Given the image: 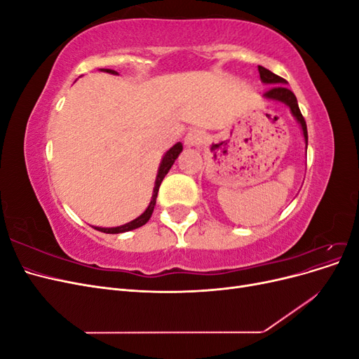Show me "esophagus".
Listing matches in <instances>:
<instances>
[{
	"label": "esophagus",
	"instance_id": "34e87169",
	"mask_svg": "<svg viewBox=\"0 0 359 359\" xmlns=\"http://www.w3.org/2000/svg\"><path fill=\"white\" fill-rule=\"evenodd\" d=\"M203 139H205V133L202 132V130L193 128L186 135V137H184V144H186L187 147H196L203 142Z\"/></svg>",
	"mask_w": 359,
	"mask_h": 359
}]
</instances>
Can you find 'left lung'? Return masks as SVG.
<instances>
[{"label":"left lung","mask_w":359,"mask_h":359,"mask_svg":"<svg viewBox=\"0 0 359 359\" xmlns=\"http://www.w3.org/2000/svg\"><path fill=\"white\" fill-rule=\"evenodd\" d=\"M259 74H260V79H262V82L265 83H269L273 85L271 88L264 94L266 99H271V100H278V102H283L286 103L290 111L293 114V116H295L301 127H302V132H304V137H306V144L309 140V135H307V124H306V119H304L301 111H299V106H298V102H297V97L295 94H293L287 86H286V81L283 78H280V76L274 74L273 72H269L268 69L259 66Z\"/></svg>","instance_id":"8db88e82"}]
</instances>
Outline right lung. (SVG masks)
<instances>
[{"mask_svg":"<svg viewBox=\"0 0 359 359\" xmlns=\"http://www.w3.org/2000/svg\"><path fill=\"white\" fill-rule=\"evenodd\" d=\"M106 72H109V73H115L114 70H106ZM181 151H182V145L178 142L177 145H173V147H172V148L168 151V153L165 154V157H163V160H161V165H160V169H158V173H157V180H156V186H154L153 199H151V202H149V205H148L147 211H145L142 215H139L136 220L130 222V223H127V224L119 226V227H94V229L100 231V232H104V233H121V232H127V231L136 229V227L144 226V224H145V223L149 220L151 214H153V211H154V206H156V199H157V193H158V189H160V184H161L163 178L166 177V173H168V172H169V169L172 168L173 161L177 160V157L180 156Z\"/></svg>","mask_w":359,"mask_h":359,"instance_id":"add662e5","label":"right lung"}]
</instances>
